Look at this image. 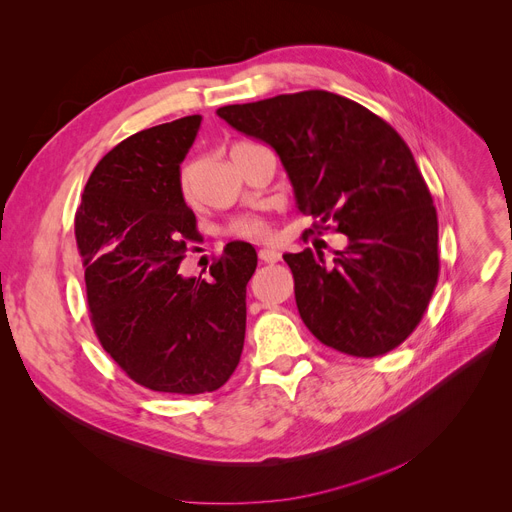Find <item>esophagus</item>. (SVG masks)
<instances>
[{
	"mask_svg": "<svg viewBox=\"0 0 512 512\" xmlns=\"http://www.w3.org/2000/svg\"><path fill=\"white\" fill-rule=\"evenodd\" d=\"M259 259L263 263H278L282 259V255H280V251H274V249H261Z\"/></svg>",
	"mask_w": 512,
	"mask_h": 512,
	"instance_id": "obj_1",
	"label": "esophagus"
}]
</instances>
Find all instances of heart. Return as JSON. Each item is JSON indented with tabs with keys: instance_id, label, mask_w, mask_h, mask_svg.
<instances>
[{
	"instance_id": "b5f03b06",
	"label": "heart",
	"mask_w": 512,
	"mask_h": 512,
	"mask_svg": "<svg viewBox=\"0 0 512 512\" xmlns=\"http://www.w3.org/2000/svg\"><path fill=\"white\" fill-rule=\"evenodd\" d=\"M193 173H195V164L185 162L179 170V189L185 197L191 195L193 189ZM226 232L236 238H249V241H263V238H269L271 228L269 222L259 216V214H247V216H238L228 222Z\"/></svg>"
}]
</instances>
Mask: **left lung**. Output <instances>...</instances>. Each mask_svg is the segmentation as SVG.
<instances>
[{"mask_svg": "<svg viewBox=\"0 0 512 512\" xmlns=\"http://www.w3.org/2000/svg\"><path fill=\"white\" fill-rule=\"evenodd\" d=\"M218 115L274 148L313 228L350 238L323 253H286L300 319L321 344L383 356L420 325L438 282L432 195L401 135L358 102L325 90L280 94Z\"/></svg>", "mask_w": 512, "mask_h": 512, "instance_id": "obj_1", "label": "left lung"}]
</instances>
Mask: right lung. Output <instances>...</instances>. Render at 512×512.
<instances>
[{
  "label": "right lung",
  "mask_w": 512,
  "mask_h": 512,
  "mask_svg": "<svg viewBox=\"0 0 512 512\" xmlns=\"http://www.w3.org/2000/svg\"><path fill=\"white\" fill-rule=\"evenodd\" d=\"M201 117L129 135L94 166L76 212L90 321L138 385L173 395L220 389L238 366L257 253L234 241L208 278H183L197 222L179 170Z\"/></svg>",
  "instance_id": "obj_1"
}]
</instances>
